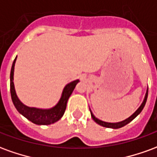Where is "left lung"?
Instances as JSON below:
<instances>
[{
  "instance_id": "1",
  "label": "left lung",
  "mask_w": 157,
  "mask_h": 157,
  "mask_svg": "<svg viewBox=\"0 0 157 157\" xmlns=\"http://www.w3.org/2000/svg\"><path fill=\"white\" fill-rule=\"evenodd\" d=\"M147 97H148V88H147V91H146V93H145V98H144V101L141 103V105L140 106V108H139L136 111H135L133 114H132L130 117H128V118H126L124 120H123L121 122H118V123H108V122H104L102 121V120H100L98 118H97L95 116L93 115V113H92V111L90 110V112H91V116H92V119L94 120V121L97 123V124H98L102 125L103 127H106V128H121V127H124V125L128 124V123H130V122L135 118L137 116L141 113V111L144 109V107L145 105V102H146V100H147Z\"/></svg>"
}]
</instances>
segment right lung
Instances as JSON below:
<instances>
[{"mask_svg": "<svg viewBox=\"0 0 157 157\" xmlns=\"http://www.w3.org/2000/svg\"><path fill=\"white\" fill-rule=\"evenodd\" d=\"M16 59H17V57L12 63V70H11L10 90H11L12 102H13L17 110L22 115L24 116L26 118H28L29 120H30L35 124L48 125L59 120L65 113L67 101H68L70 96L71 95L72 92L74 91L76 84L79 82V80H75L74 82H70L69 84L65 86L63 92H62L61 98L55 107L48 109L30 108V107L24 105L19 100L17 96V93H16L15 86H14V83H13V75H14V66H15Z\"/></svg>", "mask_w": 157, "mask_h": 157, "instance_id": "obj_1", "label": "right lung"}]
</instances>
